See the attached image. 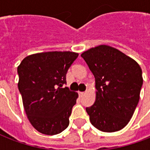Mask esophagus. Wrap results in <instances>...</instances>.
Instances as JSON below:
<instances>
[{
    "instance_id": "obj_1",
    "label": "esophagus",
    "mask_w": 150,
    "mask_h": 150,
    "mask_svg": "<svg viewBox=\"0 0 150 150\" xmlns=\"http://www.w3.org/2000/svg\"><path fill=\"white\" fill-rule=\"evenodd\" d=\"M84 94H85V92H83V91H80V92H79V96H83Z\"/></svg>"
}]
</instances>
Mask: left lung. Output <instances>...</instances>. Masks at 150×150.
<instances>
[{"label": "left lung", "instance_id": "left-lung-1", "mask_svg": "<svg viewBox=\"0 0 150 150\" xmlns=\"http://www.w3.org/2000/svg\"><path fill=\"white\" fill-rule=\"evenodd\" d=\"M81 57L96 79V101L86 108L91 125L102 132L125 128L140 99L142 71L134 59L112 46L100 45Z\"/></svg>", "mask_w": 150, "mask_h": 150}]
</instances>
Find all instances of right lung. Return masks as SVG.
I'll use <instances>...</instances> for the list:
<instances>
[{
  "instance_id": "add662e5",
  "label": "right lung",
  "mask_w": 150,
  "mask_h": 150,
  "mask_svg": "<svg viewBox=\"0 0 150 150\" xmlns=\"http://www.w3.org/2000/svg\"><path fill=\"white\" fill-rule=\"evenodd\" d=\"M78 53L51 51L25 57L18 67V89L30 124L38 132L56 135L69 125L78 93L65 84Z\"/></svg>"
}]
</instances>
